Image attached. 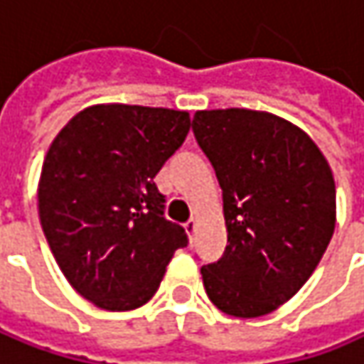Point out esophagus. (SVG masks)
Returning <instances> with one entry per match:
<instances>
[{"label": "esophagus", "instance_id": "esophagus-1", "mask_svg": "<svg viewBox=\"0 0 364 364\" xmlns=\"http://www.w3.org/2000/svg\"><path fill=\"white\" fill-rule=\"evenodd\" d=\"M184 228H186V232H188V236L193 238V236H195V232H196V220H195V218H193V220L186 221V225H184Z\"/></svg>", "mask_w": 364, "mask_h": 364}]
</instances>
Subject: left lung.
<instances>
[{"mask_svg":"<svg viewBox=\"0 0 364 364\" xmlns=\"http://www.w3.org/2000/svg\"><path fill=\"white\" fill-rule=\"evenodd\" d=\"M193 132L223 191L228 247L200 267L211 302L261 317L315 272L336 228V184L300 128L252 109L196 112Z\"/></svg>","mask_w":364,"mask_h":364,"instance_id":"8db88e82","label":"left lung"}]
</instances>
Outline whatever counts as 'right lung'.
Here are the masks:
<instances>
[{"label": "right lung", "mask_w": 364, "mask_h": 364, "mask_svg": "<svg viewBox=\"0 0 364 364\" xmlns=\"http://www.w3.org/2000/svg\"><path fill=\"white\" fill-rule=\"evenodd\" d=\"M191 130L186 112L95 105L51 143L39 182V218L72 288L105 311L151 299L178 248L182 225L166 220L157 171Z\"/></svg>", "instance_id": "1"}]
</instances>
